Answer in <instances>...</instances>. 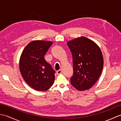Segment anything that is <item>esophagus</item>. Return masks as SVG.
<instances>
[{"label":"esophagus","mask_w":121,"mask_h":121,"mask_svg":"<svg viewBox=\"0 0 121 121\" xmlns=\"http://www.w3.org/2000/svg\"><path fill=\"white\" fill-rule=\"evenodd\" d=\"M61 73H62V71H61V70H59L56 71V74H57V75H59V74H60Z\"/></svg>","instance_id":"esophagus-1"}]
</instances>
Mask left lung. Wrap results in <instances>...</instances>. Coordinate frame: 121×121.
<instances>
[{
	"instance_id": "left-lung-1",
	"label": "left lung",
	"mask_w": 121,
	"mask_h": 121,
	"mask_svg": "<svg viewBox=\"0 0 121 121\" xmlns=\"http://www.w3.org/2000/svg\"><path fill=\"white\" fill-rule=\"evenodd\" d=\"M67 45L72 55L73 75L71 83L78 91L89 89L101 75L104 58L99 47L82 36L69 41Z\"/></svg>"
}]
</instances>
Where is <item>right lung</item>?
Wrapping results in <instances>:
<instances>
[{
	"label": "right lung",
	"mask_w": 121,
	"mask_h": 121,
	"mask_svg": "<svg viewBox=\"0 0 121 121\" xmlns=\"http://www.w3.org/2000/svg\"><path fill=\"white\" fill-rule=\"evenodd\" d=\"M52 44L49 41L33 40L25 47L20 56L19 68L22 78L36 91H47L55 81V71L44 58Z\"/></svg>",
	"instance_id": "obj_1"
}]
</instances>
